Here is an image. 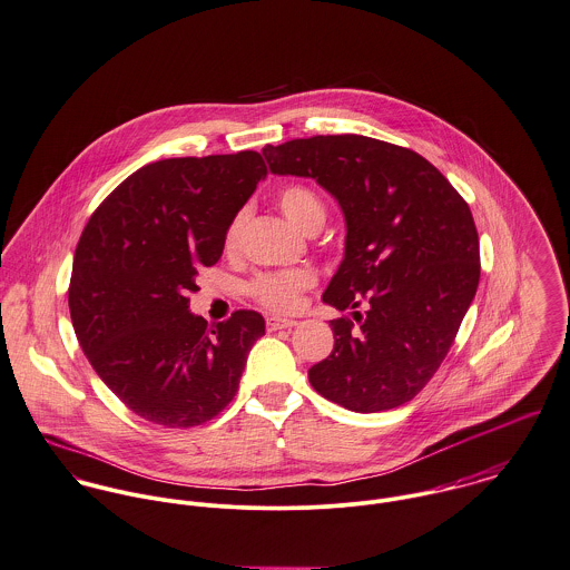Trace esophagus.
I'll list each match as a JSON object with an SVG mask.
<instances>
[{
    "label": "esophagus",
    "mask_w": 570,
    "mask_h": 570,
    "mask_svg": "<svg viewBox=\"0 0 570 570\" xmlns=\"http://www.w3.org/2000/svg\"><path fill=\"white\" fill-rule=\"evenodd\" d=\"M295 325H297L295 318H282V316H268V318H266V327H268L271 332H275V330H291V327H295Z\"/></svg>",
    "instance_id": "34e87169"
}]
</instances>
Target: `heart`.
I'll use <instances>...</instances> for the list:
<instances>
[{
	"mask_svg": "<svg viewBox=\"0 0 570 570\" xmlns=\"http://www.w3.org/2000/svg\"><path fill=\"white\" fill-rule=\"evenodd\" d=\"M277 203H279L284 216L302 232L321 227V223L325 218V207H323L321 198L308 186H302V184H291V186L282 188L277 194ZM243 220H245V214L240 212L229 223L227 234H225L227 249L236 247ZM315 273L308 268L262 273L249 284V293L259 306L275 311V313H288V311L297 308L302 293L311 291L315 286Z\"/></svg>",
	"mask_w": 570,
	"mask_h": 570,
	"instance_id": "obj_1",
	"label": "heart"
}]
</instances>
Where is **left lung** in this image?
<instances>
[{
	"label": "left lung",
	"mask_w": 570,
	"mask_h": 570,
	"mask_svg": "<svg viewBox=\"0 0 570 570\" xmlns=\"http://www.w3.org/2000/svg\"><path fill=\"white\" fill-rule=\"evenodd\" d=\"M271 173L311 177L347 223L345 257L323 302L334 350L308 370L316 393L356 413L413 400L468 313L481 255L472 212L415 150L365 135H315L262 148Z\"/></svg>",
	"instance_id": "left-lung-1"
}]
</instances>
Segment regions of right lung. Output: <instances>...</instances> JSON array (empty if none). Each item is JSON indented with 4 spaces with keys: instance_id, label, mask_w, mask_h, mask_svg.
I'll list each match as a JSON object with an SVG mask.
<instances>
[{
    "instance_id": "right-lung-1",
    "label": "right lung",
    "mask_w": 570,
    "mask_h": 570,
    "mask_svg": "<svg viewBox=\"0 0 570 570\" xmlns=\"http://www.w3.org/2000/svg\"><path fill=\"white\" fill-rule=\"evenodd\" d=\"M266 164L259 153L148 164L85 225L69 279L78 343L128 409L166 429L214 420L236 395L264 334L255 311L207 325L190 311L196 275L214 266Z\"/></svg>"
}]
</instances>
